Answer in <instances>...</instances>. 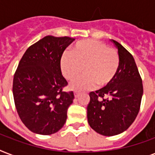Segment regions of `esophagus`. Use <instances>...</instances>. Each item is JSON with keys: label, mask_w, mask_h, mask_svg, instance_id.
<instances>
[{"label": "esophagus", "mask_w": 155, "mask_h": 155, "mask_svg": "<svg viewBox=\"0 0 155 155\" xmlns=\"http://www.w3.org/2000/svg\"><path fill=\"white\" fill-rule=\"evenodd\" d=\"M80 94V92H79V91H75V92H74V95H75V98H77V97H79Z\"/></svg>", "instance_id": "1"}]
</instances>
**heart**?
Listing matches in <instances>:
<instances>
[{
  "mask_svg": "<svg viewBox=\"0 0 155 155\" xmlns=\"http://www.w3.org/2000/svg\"><path fill=\"white\" fill-rule=\"evenodd\" d=\"M70 53L64 54L61 58L63 76L71 80L82 72L83 68L85 72L71 82L72 89H87L96 84L98 87H104L113 81L118 71L120 58L117 51L98 40L76 42L71 48Z\"/></svg>",
  "mask_w": 155,
  "mask_h": 155,
  "instance_id": "b5f03b06",
  "label": "heart"
}]
</instances>
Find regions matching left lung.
Masks as SVG:
<instances>
[{
	"label": "left lung",
	"mask_w": 155,
	"mask_h": 155,
	"mask_svg": "<svg viewBox=\"0 0 155 155\" xmlns=\"http://www.w3.org/2000/svg\"><path fill=\"white\" fill-rule=\"evenodd\" d=\"M120 65L115 78L105 87L89 93L88 124L104 136H114L127 130L140 109L143 86L133 55L114 40Z\"/></svg>",
	"instance_id": "1"
}]
</instances>
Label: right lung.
Listing matches in <instances>:
<instances>
[{"label": "right lung", "mask_w": 155, "mask_h": 155, "mask_svg": "<svg viewBox=\"0 0 155 155\" xmlns=\"http://www.w3.org/2000/svg\"><path fill=\"white\" fill-rule=\"evenodd\" d=\"M75 40L69 37L46 36L30 46L19 62L13 76V94L19 117L33 133L50 135L62 129L73 92L62 75L63 51Z\"/></svg>", "instance_id": "add662e5"}]
</instances>
